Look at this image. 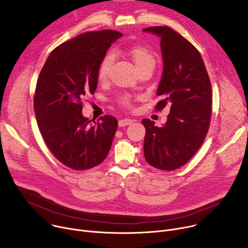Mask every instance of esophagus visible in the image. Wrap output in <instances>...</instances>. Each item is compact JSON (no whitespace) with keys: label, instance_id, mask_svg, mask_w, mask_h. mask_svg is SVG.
<instances>
[{"label":"esophagus","instance_id":"1","mask_svg":"<svg viewBox=\"0 0 248 248\" xmlns=\"http://www.w3.org/2000/svg\"><path fill=\"white\" fill-rule=\"evenodd\" d=\"M133 123V121L132 120H130V119H122V120H120L119 121V125L120 126H125V125H128V124H131Z\"/></svg>","mask_w":248,"mask_h":248}]
</instances>
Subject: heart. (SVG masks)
<instances>
[{
    "label": "heart",
    "instance_id": "1",
    "mask_svg": "<svg viewBox=\"0 0 248 248\" xmlns=\"http://www.w3.org/2000/svg\"><path fill=\"white\" fill-rule=\"evenodd\" d=\"M127 52L139 72L147 68H154L156 63V58L149 49L140 45H135L130 47ZM114 58L115 56L113 53H108L100 62L97 70V78L100 81H104L108 78L110 68L114 62ZM119 103L124 108H130L131 97L129 95H123L120 97Z\"/></svg>",
    "mask_w": 248,
    "mask_h": 248
}]
</instances>
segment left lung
<instances>
[{
  "instance_id": "1",
  "label": "left lung",
  "mask_w": 248,
  "mask_h": 248,
  "mask_svg": "<svg viewBox=\"0 0 248 248\" xmlns=\"http://www.w3.org/2000/svg\"><path fill=\"white\" fill-rule=\"evenodd\" d=\"M143 31L161 38L164 69L157 95L163 99L156 110L170 106L163 126L142 120L146 128L144 156L154 168L172 170L186 164L206 137L212 114L211 82L200 53L180 33L168 26Z\"/></svg>"
}]
</instances>
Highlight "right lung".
Wrapping results in <instances>:
<instances>
[{"label":"right lung","instance_id":"1","mask_svg":"<svg viewBox=\"0 0 248 248\" xmlns=\"http://www.w3.org/2000/svg\"><path fill=\"white\" fill-rule=\"evenodd\" d=\"M122 36L110 29L82 33L55 48L40 72L34 94L38 127L52 154L73 170L98 166L111 149L117 119L89 121L82 116V99L94 94L99 63Z\"/></svg>","mask_w":248,"mask_h":248}]
</instances>
